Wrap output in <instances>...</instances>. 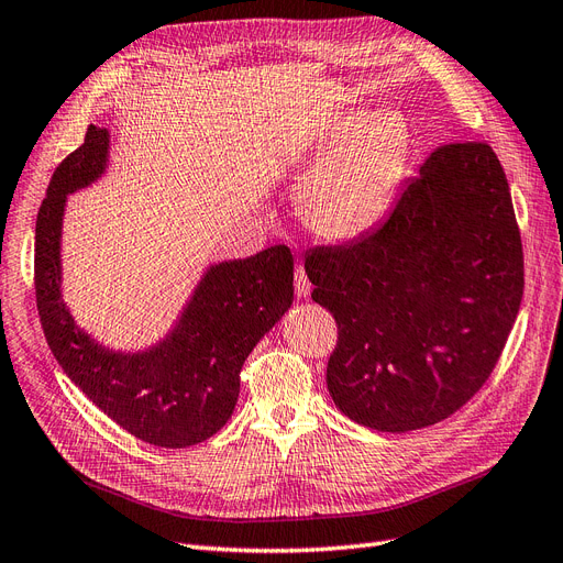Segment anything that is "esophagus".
Masks as SVG:
<instances>
[{"label":"esophagus","instance_id":"1","mask_svg":"<svg viewBox=\"0 0 563 563\" xmlns=\"http://www.w3.org/2000/svg\"><path fill=\"white\" fill-rule=\"evenodd\" d=\"M295 292H297V297H308L310 295V283H308L303 266H297V271H295Z\"/></svg>","mask_w":563,"mask_h":563}]
</instances>
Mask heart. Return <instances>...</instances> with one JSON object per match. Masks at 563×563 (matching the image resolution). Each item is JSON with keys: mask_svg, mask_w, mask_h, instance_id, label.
<instances>
[{"mask_svg": "<svg viewBox=\"0 0 563 563\" xmlns=\"http://www.w3.org/2000/svg\"><path fill=\"white\" fill-rule=\"evenodd\" d=\"M410 155V130L394 111L350 113L303 162L299 213L316 236L357 241L391 211Z\"/></svg>", "mask_w": 563, "mask_h": 563, "instance_id": "b5f03b06", "label": "heart"}]
</instances>
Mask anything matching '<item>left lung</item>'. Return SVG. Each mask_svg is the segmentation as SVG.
Here are the masks:
<instances>
[{
	"mask_svg": "<svg viewBox=\"0 0 563 563\" xmlns=\"http://www.w3.org/2000/svg\"><path fill=\"white\" fill-rule=\"evenodd\" d=\"M303 266L339 327V410L391 433L450 418L492 376L525 295L501 162L485 141L439 145L378 229L308 250Z\"/></svg>",
	"mask_w": 563,
	"mask_h": 563,
	"instance_id": "obj_1",
	"label": "left lung"
}]
</instances>
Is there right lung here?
I'll use <instances>...</instances> for the list:
<instances>
[{
	"label": "right lung",
	"mask_w": 563,
	"mask_h": 563,
	"mask_svg": "<svg viewBox=\"0 0 563 563\" xmlns=\"http://www.w3.org/2000/svg\"><path fill=\"white\" fill-rule=\"evenodd\" d=\"M109 132L95 124L57 164L34 234V292L41 327L57 364L124 431L159 448L211 439L232 418L241 368L257 341L295 299L287 245L222 262L203 276L172 336L139 355L97 345L59 299V229L65 199L107 166Z\"/></svg>",
	"instance_id": "1"
}]
</instances>
